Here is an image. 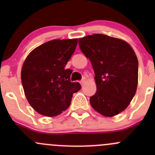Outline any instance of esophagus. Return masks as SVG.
<instances>
[{
    "label": "esophagus",
    "instance_id": "esophagus-1",
    "mask_svg": "<svg viewBox=\"0 0 155 155\" xmlns=\"http://www.w3.org/2000/svg\"><path fill=\"white\" fill-rule=\"evenodd\" d=\"M85 82H86V78H82V80L80 81V83H81V85H84V84L85 83Z\"/></svg>",
    "mask_w": 155,
    "mask_h": 155
}]
</instances>
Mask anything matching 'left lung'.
Returning <instances> with one entry per match:
<instances>
[{"instance_id": "1", "label": "left lung", "mask_w": 155, "mask_h": 155, "mask_svg": "<svg viewBox=\"0 0 155 155\" xmlns=\"http://www.w3.org/2000/svg\"><path fill=\"white\" fill-rule=\"evenodd\" d=\"M79 45L95 73L97 91L90 97L91 107L106 117L121 113L138 85V60L133 48L124 40L101 34L79 38Z\"/></svg>"}]
</instances>
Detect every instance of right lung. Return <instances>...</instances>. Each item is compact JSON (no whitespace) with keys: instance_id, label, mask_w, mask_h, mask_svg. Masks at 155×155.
Instances as JSON below:
<instances>
[{"instance_id":"1","label":"right lung","mask_w":155,"mask_h":155,"mask_svg":"<svg viewBox=\"0 0 155 155\" xmlns=\"http://www.w3.org/2000/svg\"><path fill=\"white\" fill-rule=\"evenodd\" d=\"M77 43L78 39L50 40L32 50L25 60L21 72L25 94L40 115H60L82 87L79 82H70L73 71L65 69Z\"/></svg>"}]
</instances>
